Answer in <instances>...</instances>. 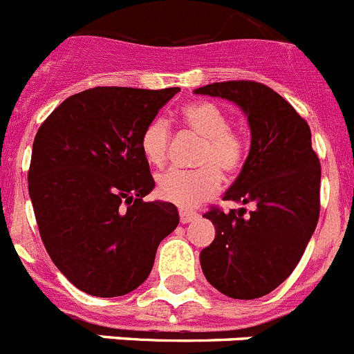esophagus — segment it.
<instances>
[{"mask_svg":"<svg viewBox=\"0 0 354 354\" xmlns=\"http://www.w3.org/2000/svg\"><path fill=\"white\" fill-rule=\"evenodd\" d=\"M199 218V213L190 212V209H180V221L181 224H189V222H194Z\"/></svg>","mask_w":354,"mask_h":354,"instance_id":"34e87169","label":"esophagus"}]
</instances>
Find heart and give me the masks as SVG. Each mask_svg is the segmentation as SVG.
<instances>
[{"mask_svg": "<svg viewBox=\"0 0 354 354\" xmlns=\"http://www.w3.org/2000/svg\"><path fill=\"white\" fill-rule=\"evenodd\" d=\"M181 127L201 138L192 171H167L157 180L160 199L194 208L215 196L222 176H232L241 169L247 153V142L236 129L229 127L224 109L212 102H190L181 109ZM146 160L162 167L167 160L171 146V125L164 116H155L145 127L139 139Z\"/></svg>", "mask_w": 354, "mask_h": 354, "instance_id": "obj_1", "label": "heart"}]
</instances>
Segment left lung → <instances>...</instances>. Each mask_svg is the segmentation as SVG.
I'll return each instance as SVG.
<instances>
[{"label": "left lung", "mask_w": 354, "mask_h": 354, "mask_svg": "<svg viewBox=\"0 0 354 354\" xmlns=\"http://www.w3.org/2000/svg\"><path fill=\"white\" fill-rule=\"evenodd\" d=\"M196 93L234 102L250 125V151L224 201L254 203L256 209L212 206L205 216L215 225V240L199 259L213 288L254 300L279 288L304 256L319 218V158L308 123L266 84L213 82Z\"/></svg>", "instance_id": "left-lung-1"}]
</instances>
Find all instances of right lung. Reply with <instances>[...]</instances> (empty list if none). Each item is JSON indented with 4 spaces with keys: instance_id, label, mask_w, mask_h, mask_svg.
Instances as JSON below:
<instances>
[{
    "instance_id": "add662e5",
    "label": "right lung",
    "mask_w": 354,
    "mask_h": 354,
    "mask_svg": "<svg viewBox=\"0 0 354 354\" xmlns=\"http://www.w3.org/2000/svg\"><path fill=\"white\" fill-rule=\"evenodd\" d=\"M180 88L97 86L62 102L33 142L28 189L47 254L77 289L113 298L138 289L176 229L155 187L141 133Z\"/></svg>"
}]
</instances>
